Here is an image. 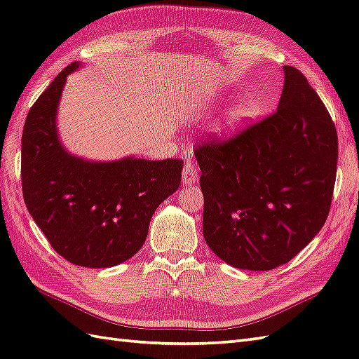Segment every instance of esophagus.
Listing matches in <instances>:
<instances>
[{"instance_id": "obj_1", "label": "esophagus", "mask_w": 359, "mask_h": 359, "mask_svg": "<svg viewBox=\"0 0 359 359\" xmlns=\"http://www.w3.org/2000/svg\"><path fill=\"white\" fill-rule=\"evenodd\" d=\"M196 181H198L196 165L187 161L184 164V168H182V182H184V184H194Z\"/></svg>"}]
</instances>
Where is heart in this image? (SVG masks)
<instances>
[{"instance_id":"obj_1","label":"heart","mask_w":359,"mask_h":359,"mask_svg":"<svg viewBox=\"0 0 359 359\" xmlns=\"http://www.w3.org/2000/svg\"><path fill=\"white\" fill-rule=\"evenodd\" d=\"M245 116H247L245 109H243L242 107H236L229 112V117H226V125H229V128H231V129L238 128L243 121V118H245Z\"/></svg>"}]
</instances>
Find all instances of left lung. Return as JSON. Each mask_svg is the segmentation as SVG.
Masks as SVG:
<instances>
[{
  "mask_svg": "<svg viewBox=\"0 0 359 359\" xmlns=\"http://www.w3.org/2000/svg\"><path fill=\"white\" fill-rule=\"evenodd\" d=\"M283 73L276 112L195 147L204 239L234 268L269 271L287 264L316 238L330 210L335 125L308 79L294 67Z\"/></svg>",
  "mask_w": 359,
  "mask_h": 359,
  "instance_id": "obj_1",
  "label": "left lung"
}]
</instances>
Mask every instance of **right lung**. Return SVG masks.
Segmentation results:
<instances>
[{
	"instance_id": "obj_1",
	"label": "right lung",
	"mask_w": 359,
	"mask_h": 359,
	"mask_svg": "<svg viewBox=\"0 0 359 359\" xmlns=\"http://www.w3.org/2000/svg\"><path fill=\"white\" fill-rule=\"evenodd\" d=\"M77 67H65L25 118L22 195L59 256L79 266L108 268L143 247L156 207L180 187L184 163L134 156L93 163L69 155L59 143L56 109L67 76Z\"/></svg>"
}]
</instances>
